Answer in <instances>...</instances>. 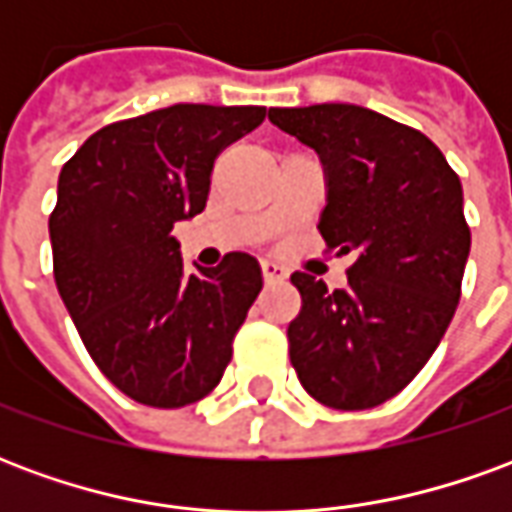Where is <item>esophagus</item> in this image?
I'll use <instances>...</instances> for the list:
<instances>
[{"mask_svg": "<svg viewBox=\"0 0 512 512\" xmlns=\"http://www.w3.org/2000/svg\"><path fill=\"white\" fill-rule=\"evenodd\" d=\"M263 279H266V285H277V282H285L288 279V271L274 263V260H263Z\"/></svg>", "mask_w": 512, "mask_h": 512, "instance_id": "obj_1", "label": "esophagus"}]
</instances>
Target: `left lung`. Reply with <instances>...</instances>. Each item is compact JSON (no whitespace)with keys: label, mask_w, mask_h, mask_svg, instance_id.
<instances>
[{"label":"left lung","mask_w":512,"mask_h":512,"mask_svg":"<svg viewBox=\"0 0 512 512\" xmlns=\"http://www.w3.org/2000/svg\"><path fill=\"white\" fill-rule=\"evenodd\" d=\"M326 169L323 241L354 255L348 285L296 271L290 365L318 403L362 411L411 384L450 326L472 246L461 178L428 136L354 104L271 109Z\"/></svg>","instance_id":"obj_1"}]
</instances>
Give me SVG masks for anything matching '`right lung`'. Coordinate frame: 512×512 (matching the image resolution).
Returning <instances> with one entry per match:
<instances>
[{
	"mask_svg": "<svg viewBox=\"0 0 512 512\" xmlns=\"http://www.w3.org/2000/svg\"><path fill=\"white\" fill-rule=\"evenodd\" d=\"M266 106L175 104L95 131L57 183L54 282L84 348L136 403L180 408L219 384L263 288L252 255L186 274L172 227L197 216L213 161Z\"/></svg>",
	"mask_w": 512,
	"mask_h": 512,
	"instance_id": "1",
	"label": "right lung"
}]
</instances>
